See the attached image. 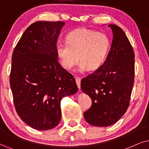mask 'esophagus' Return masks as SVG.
<instances>
[{
  "label": "esophagus",
  "instance_id": "esophagus-1",
  "mask_svg": "<svg viewBox=\"0 0 149 149\" xmlns=\"http://www.w3.org/2000/svg\"><path fill=\"white\" fill-rule=\"evenodd\" d=\"M76 84H77V86H78V87L79 89L80 88V82H81V78L80 77H76Z\"/></svg>",
  "mask_w": 149,
  "mask_h": 149
}]
</instances>
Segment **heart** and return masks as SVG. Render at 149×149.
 Wrapping results in <instances>:
<instances>
[{
	"label": "heart",
	"instance_id": "b5f03b06",
	"mask_svg": "<svg viewBox=\"0 0 149 149\" xmlns=\"http://www.w3.org/2000/svg\"><path fill=\"white\" fill-rule=\"evenodd\" d=\"M111 41L104 33L88 29L73 30L66 35V42H58L56 52L64 68L71 70L80 59L78 71H95L108 57Z\"/></svg>",
	"mask_w": 149,
	"mask_h": 149
}]
</instances>
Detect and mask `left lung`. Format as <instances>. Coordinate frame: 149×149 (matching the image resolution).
Wrapping results in <instances>:
<instances>
[{"label":"left lung","instance_id":"left-lung-1","mask_svg":"<svg viewBox=\"0 0 149 149\" xmlns=\"http://www.w3.org/2000/svg\"><path fill=\"white\" fill-rule=\"evenodd\" d=\"M113 40L105 63L81 81V89L91 97V108L84 118L91 125L109 127L127 111L135 76V55L125 33L116 24H109Z\"/></svg>","mask_w":149,"mask_h":149}]
</instances>
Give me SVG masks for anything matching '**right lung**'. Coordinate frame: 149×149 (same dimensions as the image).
<instances>
[{
  "label": "right lung",
  "mask_w": 149,
  "mask_h": 149,
  "mask_svg": "<svg viewBox=\"0 0 149 149\" xmlns=\"http://www.w3.org/2000/svg\"><path fill=\"white\" fill-rule=\"evenodd\" d=\"M65 22L38 21L28 27L12 56L10 86L16 112L34 129L46 131L61 120V101L78 88L58 61L56 45Z\"/></svg>",
  "instance_id": "1"
}]
</instances>
